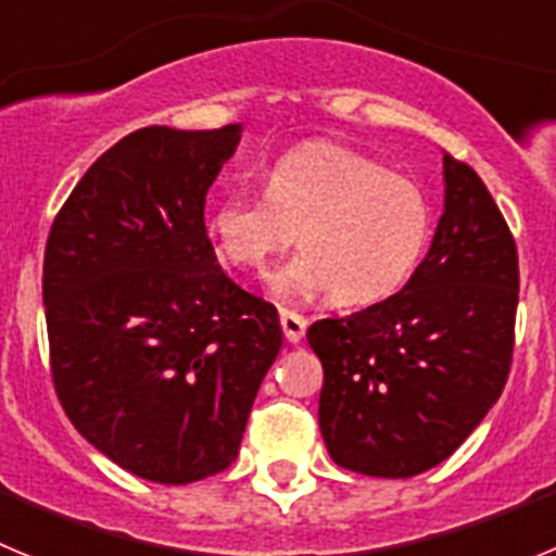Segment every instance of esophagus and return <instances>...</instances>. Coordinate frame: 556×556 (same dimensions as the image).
<instances>
[{
    "mask_svg": "<svg viewBox=\"0 0 556 556\" xmlns=\"http://www.w3.org/2000/svg\"><path fill=\"white\" fill-rule=\"evenodd\" d=\"M306 317H301L298 312H289V308H281V328H283V337H287V342H292V345H298L303 339V333H306Z\"/></svg>",
    "mask_w": 556,
    "mask_h": 556,
    "instance_id": "esophagus-1",
    "label": "esophagus"
}]
</instances>
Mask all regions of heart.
<instances>
[{"instance_id": "obj_1", "label": "heart", "mask_w": 556, "mask_h": 556, "mask_svg": "<svg viewBox=\"0 0 556 556\" xmlns=\"http://www.w3.org/2000/svg\"><path fill=\"white\" fill-rule=\"evenodd\" d=\"M225 267L258 273L298 230L301 253L273 269L278 301L331 292L339 306L387 301L412 281L434 236L429 194L406 175L337 144H303L275 159L264 191H228L205 214Z\"/></svg>"}]
</instances>
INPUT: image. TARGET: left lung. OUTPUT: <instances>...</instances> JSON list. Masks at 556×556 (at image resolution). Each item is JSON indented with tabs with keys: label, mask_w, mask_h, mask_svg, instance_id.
I'll return each mask as SVG.
<instances>
[{
	"label": "left lung",
	"mask_w": 556,
	"mask_h": 556,
	"mask_svg": "<svg viewBox=\"0 0 556 556\" xmlns=\"http://www.w3.org/2000/svg\"><path fill=\"white\" fill-rule=\"evenodd\" d=\"M443 217L387 301L314 323L320 431L339 468L409 479L448 459L507 384L518 250L488 186L443 152Z\"/></svg>",
	"instance_id": "obj_1"
}]
</instances>
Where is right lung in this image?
I'll use <instances>...</instances> for the list:
<instances>
[{"instance_id": "add662e5", "label": "right lung", "mask_w": 556, "mask_h": 556, "mask_svg": "<svg viewBox=\"0 0 556 556\" xmlns=\"http://www.w3.org/2000/svg\"><path fill=\"white\" fill-rule=\"evenodd\" d=\"M242 139L141 127L83 175L43 253L63 412L132 476L189 484L239 454L281 351L273 303L236 287L205 233V194Z\"/></svg>"}]
</instances>
